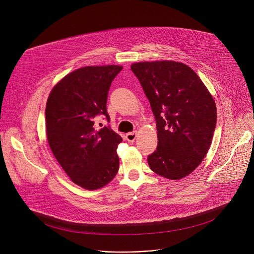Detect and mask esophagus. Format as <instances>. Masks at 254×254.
Wrapping results in <instances>:
<instances>
[{
  "instance_id": "esophagus-1",
  "label": "esophagus",
  "mask_w": 254,
  "mask_h": 254,
  "mask_svg": "<svg viewBox=\"0 0 254 254\" xmlns=\"http://www.w3.org/2000/svg\"><path fill=\"white\" fill-rule=\"evenodd\" d=\"M136 137H137V132H131V133L126 134V139H127V141H128L129 143L135 142Z\"/></svg>"
}]
</instances>
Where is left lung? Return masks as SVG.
Wrapping results in <instances>:
<instances>
[{
    "instance_id": "left-lung-1",
    "label": "left lung",
    "mask_w": 254,
    "mask_h": 254,
    "mask_svg": "<svg viewBox=\"0 0 254 254\" xmlns=\"http://www.w3.org/2000/svg\"><path fill=\"white\" fill-rule=\"evenodd\" d=\"M131 69L156 121L158 144L147 156L148 166L166 179H183L211 145L217 118L214 98L197 74L179 62H140Z\"/></svg>"
}]
</instances>
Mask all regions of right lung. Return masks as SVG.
<instances>
[{
	"label": "right lung",
	"instance_id": "right-lung-1",
	"mask_svg": "<svg viewBox=\"0 0 254 254\" xmlns=\"http://www.w3.org/2000/svg\"><path fill=\"white\" fill-rule=\"evenodd\" d=\"M121 65H92L65 75L52 89L46 105L48 143L70 180L86 190L107 186L119 169L116 148L122 138L110 128L96 130L104 114L112 80Z\"/></svg>",
	"mask_w": 254,
	"mask_h": 254
}]
</instances>
